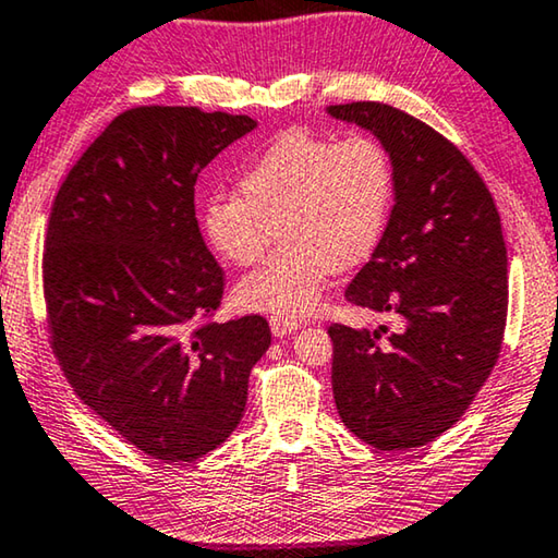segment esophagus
<instances>
[{"mask_svg": "<svg viewBox=\"0 0 558 558\" xmlns=\"http://www.w3.org/2000/svg\"><path fill=\"white\" fill-rule=\"evenodd\" d=\"M269 327H271L274 337H287V333L296 331L299 327H302V322H299V319H289V316H271Z\"/></svg>", "mask_w": 558, "mask_h": 558, "instance_id": "obj_1", "label": "esophagus"}]
</instances>
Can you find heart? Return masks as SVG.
Masks as SVG:
<instances>
[{
  "mask_svg": "<svg viewBox=\"0 0 558 558\" xmlns=\"http://www.w3.org/2000/svg\"><path fill=\"white\" fill-rule=\"evenodd\" d=\"M397 171L389 149L368 134L333 142L308 130L279 134L236 179L234 194L202 207V231L214 254L250 267L279 246L234 289L236 306L302 316L319 304L333 269L366 262L387 234Z\"/></svg>",
  "mask_w": 558,
  "mask_h": 558,
  "instance_id": "obj_1",
  "label": "heart"
}]
</instances>
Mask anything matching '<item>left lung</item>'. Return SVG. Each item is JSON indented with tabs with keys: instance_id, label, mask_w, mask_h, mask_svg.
<instances>
[{
	"instance_id": "left-lung-1",
	"label": "left lung",
	"mask_w": 558,
	"mask_h": 558,
	"mask_svg": "<svg viewBox=\"0 0 558 558\" xmlns=\"http://www.w3.org/2000/svg\"><path fill=\"white\" fill-rule=\"evenodd\" d=\"M389 149L397 204L347 302L391 314L376 331L331 324L341 422L381 451L434 441L464 416L499 359L509 306L507 244L471 161L422 119L381 101L333 105Z\"/></svg>"
}]
</instances>
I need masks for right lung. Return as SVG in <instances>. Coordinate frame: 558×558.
I'll return each instance as SVG.
<instances>
[{"mask_svg": "<svg viewBox=\"0 0 558 558\" xmlns=\"http://www.w3.org/2000/svg\"><path fill=\"white\" fill-rule=\"evenodd\" d=\"M254 126L196 107L126 109L51 204L41 259L51 351L76 397L165 464L227 441L271 344L259 314L211 319L225 271L194 214L199 171Z\"/></svg>", "mask_w": 558, "mask_h": 558, "instance_id": "right-lung-1", "label": "right lung"}]
</instances>
